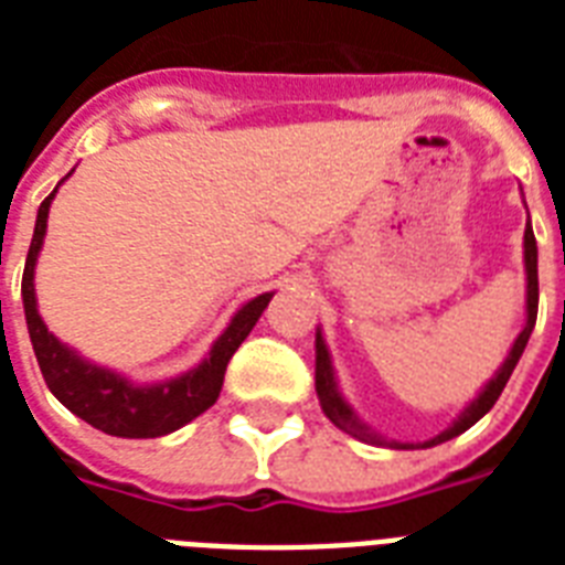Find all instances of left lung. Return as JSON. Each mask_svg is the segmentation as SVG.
<instances>
[{
    "label": "left lung",
    "mask_w": 565,
    "mask_h": 565,
    "mask_svg": "<svg viewBox=\"0 0 565 565\" xmlns=\"http://www.w3.org/2000/svg\"><path fill=\"white\" fill-rule=\"evenodd\" d=\"M525 275H527V296H525L527 319H525V328H522V334L513 340L510 354L504 358L499 372L483 384L478 398H472V402L466 404L463 413H460V416H457V419L443 430V434H437L434 439H425V443H398V439H384L377 430H372L370 425H366V422H363L352 407H349V402H345L343 393H340V386H337V377H334V366H331V354H328V345L326 340H322V331H317V395L328 419L334 422L340 430H345V434H352V437L361 439V443H370V446H390V448H430V446H439V443H446V439L460 437L463 430L472 428L475 422L481 419L483 413H490L492 404L499 402L501 390L508 386L510 375H513V370H516L519 358H522V352H525L527 340H531V331H534L536 326V308H540V278H536V237H534V228H531V216H527L525 222Z\"/></svg>",
    "instance_id": "8db88e82"
}]
</instances>
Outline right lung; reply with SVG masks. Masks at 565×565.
Masks as SVG:
<instances>
[{"instance_id":"1","label":"right lung","mask_w":565,"mask_h":565,"mask_svg":"<svg viewBox=\"0 0 565 565\" xmlns=\"http://www.w3.org/2000/svg\"><path fill=\"white\" fill-rule=\"evenodd\" d=\"M57 188L43 199L34 222V237H31L29 257H25V273H22V308H25V326H29L34 358L40 363L43 381L52 390L57 402L66 411H73L93 428L105 430L110 437L126 439H149L163 437L179 430L181 425L193 422L220 398L222 377L228 370L231 354L237 352L239 343L246 340L248 331L255 328L260 313L266 310L273 292L255 296L234 313L228 328L222 331L220 340L211 345V354L204 358L195 370L179 377L161 381V384H131L128 377L117 372L96 366L75 354L64 345L38 313V296H34V264H38L40 246L46 237V220L52 199Z\"/></svg>"}]
</instances>
